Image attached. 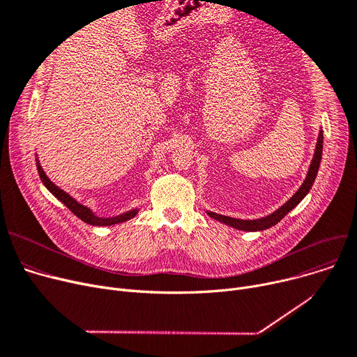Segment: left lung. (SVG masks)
Listing matches in <instances>:
<instances>
[{
  "label": "left lung",
  "instance_id": "left-lung-1",
  "mask_svg": "<svg viewBox=\"0 0 357 357\" xmlns=\"http://www.w3.org/2000/svg\"><path fill=\"white\" fill-rule=\"evenodd\" d=\"M321 155H323V131H320V135H318L314 158H312V162L310 165L307 178H305L304 183L301 185V188H299L295 192V195L288 202H285L282 207L276 210L275 213H272L271 215L259 218V220H237V218H231V217H227V215H220V214H215V213H211V211H207V214L210 217H213L214 220L220 221V222H224V224H227V226H230L233 229L243 230V231H260V230H266V229L275 226V224H278L292 208H295L296 205L301 202L304 199V197L310 192L311 186L315 181V176L318 174V167H320Z\"/></svg>",
  "mask_w": 357,
  "mask_h": 357
}]
</instances>
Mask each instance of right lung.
<instances>
[{
  "mask_svg": "<svg viewBox=\"0 0 357 357\" xmlns=\"http://www.w3.org/2000/svg\"><path fill=\"white\" fill-rule=\"evenodd\" d=\"M36 166H37V172H39L40 179H42V182L45 183L46 188H47L56 198H58L61 202H63V204L66 205V207H68L75 215H77L78 218H81L84 222L92 224V226H112V224L124 222V221H127V220H130V218H133V217L137 214V210H131V211H127V213H124V214H121V215L111 217V218H101V217L93 215V213H92L89 208H86L85 205L79 204L78 201H75L69 194H66L65 191H62L61 188H58V186H56V185L46 176V174H45V171L42 169L39 160H36Z\"/></svg>",
  "mask_w": 357,
  "mask_h": 357,
  "instance_id": "right-lung-1",
  "label": "right lung"
}]
</instances>
